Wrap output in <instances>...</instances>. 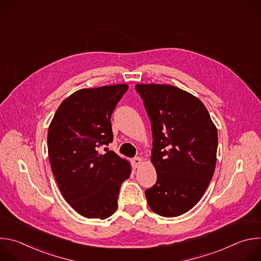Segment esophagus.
<instances>
[{"label": "esophagus", "mask_w": 261, "mask_h": 261, "mask_svg": "<svg viewBox=\"0 0 261 261\" xmlns=\"http://www.w3.org/2000/svg\"><path fill=\"white\" fill-rule=\"evenodd\" d=\"M131 163H132V166H133L134 169L138 168L141 165V163H142V159L139 158V157H135V158H133L131 160Z\"/></svg>", "instance_id": "34e87169"}]
</instances>
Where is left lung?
<instances>
[{
  "label": "left lung",
  "mask_w": 261,
  "mask_h": 261,
  "mask_svg": "<svg viewBox=\"0 0 261 261\" xmlns=\"http://www.w3.org/2000/svg\"><path fill=\"white\" fill-rule=\"evenodd\" d=\"M152 125L157 181L145 190L148 206L163 217L191 210L213 177L217 128L202 102L167 85H136Z\"/></svg>",
  "instance_id": "left-lung-1"
}]
</instances>
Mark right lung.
Returning <instances> with one entry per match:
<instances>
[{"label": "right lung", "instance_id": "add662e5", "mask_svg": "<svg viewBox=\"0 0 261 261\" xmlns=\"http://www.w3.org/2000/svg\"><path fill=\"white\" fill-rule=\"evenodd\" d=\"M127 85L83 89L59 106L47 134L48 156L59 188L70 205L89 219H106L118 206L129 163L102 145L113 142L110 118Z\"/></svg>", "mask_w": 261, "mask_h": 261}]
</instances>
